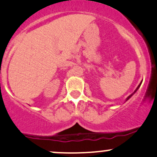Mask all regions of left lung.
<instances>
[{
	"label": "left lung",
	"instance_id": "left-lung-1",
	"mask_svg": "<svg viewBox=\"0 0 157 157\" xmlns=\"http://www.w3.org/2000/svg\"><path fill=\"white\" fill-rule=\"evenodd\" d=\"M141 84H142V82H141V83H140V84H139V86H138V87L136 88V90H135V92H134L133 93H132V94H130V95H129V96H128V97H127V100H128V99H129V98H130V97H131V96L132 95V94H134V93H135L136 92V91H137V89H139V87H140Z\"/></svg>",
	"mask_w": 157,
	"mask_h": 157
}]
</instances>
